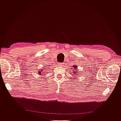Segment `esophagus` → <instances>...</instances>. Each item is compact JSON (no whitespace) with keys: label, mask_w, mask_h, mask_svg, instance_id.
I'll return each mask as SVG.
<instances>
[{"label":"esophagus","mask_w":121,"mask_h":121,"mask_svg":"<svg viewBox=\"0 0 121 121\" xmlns=\"http://www.w3.org/2000/svg\"><path fill=\"white\" fill-rule=\"evenodd\" d=\"M64 63H59L58 64V65H59V66H63V65H64Z\"/></svg>","instance_id":"1"}]
</instances>
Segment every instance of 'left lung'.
I'll list each match as a JSON object with an SVG mask.
<instances>
[{"instance_id":"1","label":"left lung","mask_w":121,"mask_h":121,"mask_svg":"<svg viewBox=\"0 0 121 121\" xmlns=\"http://www.w3.org/2000/svg\"><path fill=\"white\" fill-rule=\"evenodd\" d=\"M77 68V67H76V65H73V69H75V71H77V69H76ZM74 72H75L74 73H75V74H76V73H77V71H75Z\"/></svg>"}]
</instances>
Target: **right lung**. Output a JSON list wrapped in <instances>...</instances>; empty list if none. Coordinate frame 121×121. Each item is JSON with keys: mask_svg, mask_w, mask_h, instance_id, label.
Returning a JSON list of instances; mask_svg holds the SVG:
<instances>
[{"mask_svg": "<svg viewBox=\"0 0 121 121\" xmlns=\"http://www.w3.org/2000/svg\"><path fill=\"white\" fill-rule=\"evenodd\" d=\"M46 69H47L46 68V67L45 66V67L44 68H43L42 69H41V71H39V74H39V75H41V74H44V73H45V70H46Z\"/></svg>", "mask_w": 121, "mask_h": 121, "instance_id": "add662e5", "label": "right lung"}]
</instances>
